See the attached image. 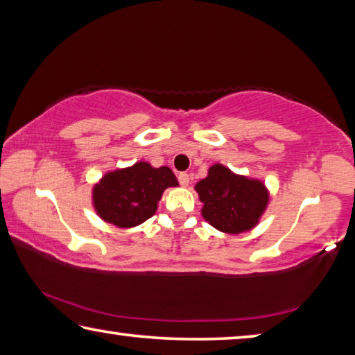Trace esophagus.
I'll return each instance as SVG.
<instances>
[{"mask_svg":"<svg viewBox=\"0 0 355 355\" xmlns=\"http://www.w3.org/2000/svg\"><path fill=\"white\" fill-rule=\"evenodd\" d=\"M178 182H180V184L183 186V188H186V186L189 184V175H188V173H184V172L178 173Z\"/></svg>","mask_w":355,"mask_h":355,"instance_id":"1","label":"esophagus"}]
</instances>
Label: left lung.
Instances as JSON below:
<instances>
[{"instance_id":"left-lung-1","label":"left lung","mask_w":355,"mask_h":355,"mask_svg":"<svg viewBox=\"0 0 355 355\" xmlns=\"http://www.w3.org/2000/svg\"><path fill=\"white\" fill-rule=\"evenodd\" d=\"M194 189L203 203L202 218L228 235L255 228L269 203V191L261 180L239 175L220 163L209 167Z\"/></svg>"}]
</instances>
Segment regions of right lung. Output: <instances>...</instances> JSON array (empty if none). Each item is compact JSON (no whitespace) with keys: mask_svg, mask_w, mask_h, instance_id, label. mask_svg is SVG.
Listing matches in <instances>:
<instances>
[{"mask_svg":"<svg viewBox=\"0 0 355 355\" xmlns=\"http://www.w3.org/2000/svg\"><path fill=\"white\" fill-rule=\"evenodd\" d=\"M171 167L147 161L106 172L92 188L95 213L117 228H131L152 218L167 188H177Z\"/></svg>","mask_w":355,"mask_h":355,"instance_id":"1","label":"right lung"}]
</instances>
